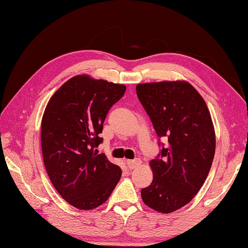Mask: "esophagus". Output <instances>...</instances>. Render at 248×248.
I'll return each instance as SVG.
<instances>
[{"label":"esophagus","instance_id":"esophagus-1","mask_svg":"<svg viewBox=\"0 0 248 248\" xmlns=\"http://www.w3.org/2000/svg\"><path fill=\"white\" fill-rule=\"evenodd\" d=\"M140 162H141V161H140V159H136V160H127V161H126V164H127V167H128L130 170H133V169H136V168L140 167Z\"/></svg>","mask_w":248,"mask_h":248}]
</instances>
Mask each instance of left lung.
<instances>
[{"label":"left lung","mask_w":248,"mask_h":248,"mask_svg":"<svg viewBox=\"0 0 248 248\" xmlns=\"http://www.w3.org/2000/svg\"><path fill=\"white\" fill-rule=\"evenodd\" d=\"M136 89L157 136L168 140L150 161L153 181L140 196L155 211L171 213L193 199L211 169L216 145L211 115L188 81L147 82Z\"/></svg>","instance_id":"1"}]
</instances>
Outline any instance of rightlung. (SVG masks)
<instances>
[{
  "mask_svg": "<svg viewBox=\"0 0 248 248\" xmlns=\"http://www.w3.org/2000/svg\"><path fill=\"white\" fill-rule=\"evenodd\" d=\"M125 91L124 85L76 76L57 90L44 110V166L60 196L79 210L102 205L121 178V169L97 147L109 108Z\"/></svg>",
  "mask_w": 248,
  "mask_h": 248,
  "instance_id": "add662e5",
  "label": "right lung"
}]
</instances>
